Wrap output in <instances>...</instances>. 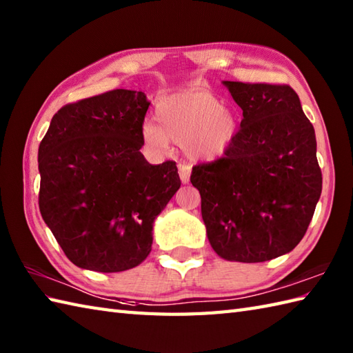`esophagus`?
I'll return each mask as SVG.
<instances>
[{
	"mask_svg": "<svg viewBox=\"0 0 353 353\" xmlns=\"http://www.w3.org/2000/svg\"><path fill=\"white\" fill-rule=\"evenodd\" d=\"M179 176H181L182 183H188L190 182V176H191V167L190 165H179Z\"/></svg>",
	"mask_w": 353,
	"mask_h": 353,
	"instance_id": "1",
	"label": "esophagus"
}]
</instances>
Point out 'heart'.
Wrapping results in <instances>:
<instances>
[{
  "label": "heart",
  "mask_w": 353,
  "mask_h": 353,
  "mask_svg": "<svg viewBox=\"0 0 353 353\" xmlns=\"http://www.w3.org/2000/svg\"><path fill=\"white\" fill-rule=\"evenodd\" d=\"M156 124L145 121L141 137L156 153L168 150L170 142L183 145L192 159H215L234 141L238 123L234 112L223 106L205 89L190 88L171 94L156 109Z\"/></svg>",
  "instance_id": "obj_1"
}]
</instances>
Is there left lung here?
Listing matches in <instances>:
<instances>
[{
	"instance_id": "8db88e82",
	"label": "left lung",
	"mask_w": 353,
	"mask_h": 353,
	"mask_svg": "<svg viewBox=\"0 0 353 353\" xmlns=\"http://www.w3.org/2000/svg\"><path fill=\"white\" fill-rule=\"evenodd\" d=\"M243 109L224 156L192 168L208 239L228 261L264 262L301 243L321 194L316 132L288 85L223 81Z\"/></svg>"
}]
</instances>
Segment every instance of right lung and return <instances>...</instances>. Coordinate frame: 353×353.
Instances as JSON below:
<instances>
[{
  "label": "right lung",
  "instance_id": "right-lung-1",
  "mask_svg": "<svg viewBox=\"0 0 353 353\" xmlns=\"http://www.w3.org/2000/svg\"><path fill=\"white\" fill-rule=\"evenodd\" d=\"M150 101L114 89L66 104L41 141L39 209L74 265L117 273L152 252L153 223L181 188L176 162L152 165L141 148Z\"/></svg>",
  "mask_w": 353,
  "mask_h": 353
}]
</instances>
